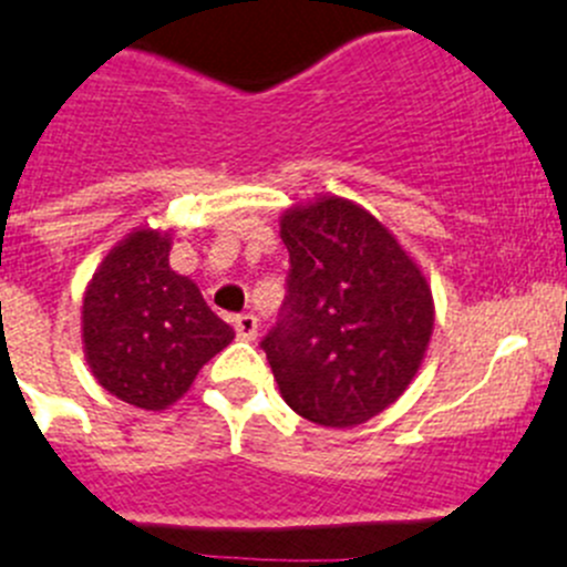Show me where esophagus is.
Instances as JSON below:
<instances>
[{
    "instance_id": "esophagus-1",
    "label": "esophagus",
    "mask_w": 567,
    "mask_h": 567,
    "mask_svg": "<svg viewBox=\"0 0 567 567\" xmlns=\"http://www.w3.org/2000/svg\"><path fill=\"white\" fill-rule=\"evenodd\" d=\"M231 324H235L237 338H243V341H254V338H257V319H254L251 313L235 316V319H231Z\"/></svg>"
}]
</instances>
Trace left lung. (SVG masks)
Here are the masks:
<instances>
[{
	"label": "left lung",
	"instance_id": "left-lung-1",
	"mask_svg": "<svg viewBox=\"0 0 567 567\" xmlns=\"http://www.w3.org/2000/svg\"><path fill=\"white\" fill-rule=\"evenodd\" d=\"M288 293L262 338L282 400L355 427L409 389L433 332L431 285L374 215L338 195L282 215Z\"/></svg>",
	"mask_w": 567,
	"mask_h": 567
}]
</instances>
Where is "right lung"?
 <instances>
[{
	"instance_id": "obj_1",
	"label": "right lung",
	"mask_w": 567,
	"mask_h": 567,
	"mask_svg": "<svg viewBox=\"0 0 567 567\" xmlns=\"http://www.w3.org/2000/svg\"><path fill=\"white\" fill-rule=\"evenodd\" d=\"M235 330L193 279L171 268V235L136 229L100 262L83 296V349L109 394L145 411L173 405Z\"/></svg>"
}]
</instances>
